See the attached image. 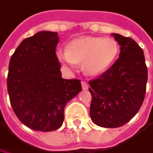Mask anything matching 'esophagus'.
Instances as JSON below:
<instances>
[{
    "mask_svg": "<svg viewBox=\"0 0 153 153\" xmlns=\"http://www.w3.org/2000/svg\"><path fill=\"white\" fill-rule=\"evenodd\" d=\"M82 87L83 90H88L89 89V84L85 82H82Z\"/></svg>",
    "mask_w": 153,
    "mask_h": 153,
    "instance_id": "obj_1",
    "label": "esophagus"
}]
</instances>
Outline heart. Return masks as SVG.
Listing matches in <instances>:
<instances>
[{
    "mask_svg": "<svg viewBox=\"0 0 153 153\" xmlns=\"http://www.w3.org/2000/svg\"><path fill=\"white\" fill-rule=\"evenodd\" d=\"M118 52V44L111 37L81 36L70 41L66 50L58 49L55 54L65 70L71 71L82 62L86 74L97 76L109 69Z\"/></svg>",
    "mask_w": 153,
    "mask_h": 153,
    "instance_id": "obj_1",
    "label": "heart"
}]
</instances>
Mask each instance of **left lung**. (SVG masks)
Here are the masks:
<instances>
[{"label": "left lung", "mask_w": 153, "mask_h": 153, "mask_svg": "<svg viewBox=\"0 0 153 153\" xmlns=\"http://www.w3.org/2000/svg\"><path fill=\"white\" fill-rule=\"evenodd\" d=\"M111 36L120 45L119 58L89 82L91 118L105 128L122 126L136 115L144 100L148 79L143 49L131 37L116 33Z\"/></svg>", "instance_id": "1"}]
</instances>
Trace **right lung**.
Wrapping results in <instances>:
<instances>
[{"label":"right lung","mask_w":153,"mask_h":153,"mask_svg":"<svg viewBox=\"0 0 153 153\" xmlns=\"http://www.w3.org/2000/svg\"><path fill=\"white\" fill-rule=\"evenodd\" d=\"M58 33L39 31L12 54L7 78L14 113L32 130L51 132L62 125L66 104L82 91L79 80L62 78L55 54Z\"/></svg>","instance_id":"1"}]
</instances>
